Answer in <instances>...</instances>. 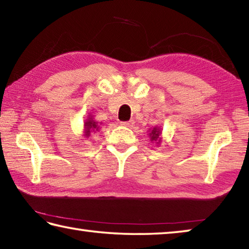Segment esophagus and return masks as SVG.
Listing matches in <instances>:
<instances>
[{"label":"esophagus","instance_id":"1","mask_svg":"<svg viewBox=\"0 0 249 249\" xmlns=\"http://www.w3.org/2000/svg\"><path fill=\"white\" fill-rule=\"evenodd\" d=\"M121 125L126 126V127H130V126L134 125V121L130 120V121H126V122H121Z\"/></svg>","mask_w":249,"mask_h":249}]
</instances>
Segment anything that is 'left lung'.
I'll return each instance as SVG.
<instances>
[{
	"label": "left lung",
	"mask_w": 249,
	"mask_h": 249,
	"mask_svg": "<svg viewBox=\"0 0 249 249\" xmlns=\"http://www.w3.org/2000/svg\"><path fill=\"white\" fill-rule=\"evenodd\" d=\"M159 134H160V130H159V128H154L153 130H151V133H150L151 141H155V142L157 141V140H158Z\"/></svg>",
	"instance_id": "obj_1"
}]
</instances>
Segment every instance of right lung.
<instances>
[{
	"mask_svg": "<svg viewBox=\"0 0 249 249\" xmlns=\"http://www.w3.org/2000/svg\"><path fill=\"white\" fill-rule=\"evenodd\" d=\"M98 129H99L98 125H96L95 122H93L91 119L88 120L86 122V133H87V136H89L91 132H94V130H98Z\"/></svg>",
	"mask_w": 249,
	"mask_h": 249,
	"instance_id": "1",
	"label": "right lung"
}]
</instances>
